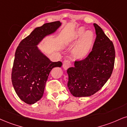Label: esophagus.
I'll return each instance as SVG.
<instances>
[{
	"instance_id": "1",
	"label": "esophagus",
	"mask_w": 127,
	"mask_h": 127,
	"mask_svg": "<svg viewBox=\"0 0 127 127\" xmlns=\"http://www.w3.org/2000/svg\"><path fill=\"white\" fill-rule=\"evenodd\" d=\"M70 65H71V63L69 61L65 60L63 62V68H64V70H66L68 68L70 67Z\"/></svg>"
}]
</instances>
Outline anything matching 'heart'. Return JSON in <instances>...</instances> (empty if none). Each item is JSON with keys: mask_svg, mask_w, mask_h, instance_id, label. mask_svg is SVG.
<instances>
[{"mask_svg": "<svg viewBox=\"0 0 127 127\" xmlns=\"http://www.w3.org/2000/svg\"><path fill=\"white\" fill-rule=\"evenodd\" d=\"M79 40V42L73 48L71 56L76 60L85 59L91 52L94 41V33L91 31H86L85 28L81 27L76 31L74 35L70 38L68 44Z\"/></svg>", "mask_w": 127, "mask_h": 127, "instance_id": "heart-1", "label": "heart"}]
</instances>
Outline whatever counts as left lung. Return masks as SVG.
Returning a JSON list of instances; mask_svg holds the SVG:
<instances>
[{
	"label": "left lung",
	"instance_id": "obj_1",
	"mask_svg": "<svg viewBox=\"0 0 127 127\" xmlns=\"http://www.w3.org/2000/svg\"><path fill=\"white\" fill-rule=\"evenodd\" d=\"M95 41L92 51L83 60L75 62L67 70V87L75 97L90 96L106 83L112 74L115 62L114 44L102 29L94 24Z\"/></svg>",
	"mask_w": 127,
	"mask_h": 127
}]
</instances>
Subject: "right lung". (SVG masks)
I'll return each mask as SVG.
<instances>
[{
  "label": "right lung",
  "instance_id": "right-lung-1",
  "mask_svg": "<svg viewBox=\"0 0 127 127\" xmlns=\"http://www.w3.org/2000/svg\"><path fill=\"white\" fill-rule=\"evenodd\" d=\"M62 24L56 21L36 27L17 47L12 82L18 97L27 104H33L41 99L51 70L62 65L61 62H51L38 47L46 36L56 32Z\"/></svg>",
  "mask_w": 127,
  "mask_h": 127
}]
</instances>
